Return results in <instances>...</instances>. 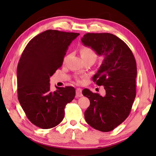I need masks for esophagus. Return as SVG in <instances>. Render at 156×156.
I'll return each instance as SVG.
<instances>
[{
  "instance_id": "obj_1",
  "label": "esophagus",
  "mask_w": 156,
  "mask_h": 156,
  "mask_svg": "<svg viewBox=\"0 0 156 156\" xmlns=\"http://www.w3.org/2000/svg\"><path fill=\"white\" fill-rule=\"evenodd\" d=\"M83 96L82 94V90L80 88H77L76 89V97H81Z\"/></svg>"
}]
</instances>
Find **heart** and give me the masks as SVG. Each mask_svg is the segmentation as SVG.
<instances>
[{
  "label": "heart",
  "instance_id": "obj_1",
  "mask_svg": "<svg viewBox=\"0 0 156 156\" xmlns=\"http://www.w3.org/2000/svg\"><path fill=\"white\" fill-rule=\"evenodd\" d=\"M80 53L82 58L90 57V56H96V54L94 51L91 49L88 48V47H83V48L80 50ZM77 82L80 83L81 81L77 80Z\"/></svg>",
  "mask_w": 156,
  "mask_h": 156
}]
</instances>
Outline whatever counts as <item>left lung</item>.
I'll use <instances>...</instances> for the list:
<instances>
[{"instance_id":"left-lung-1","label":"left lung","mask_w":156,"mask_h":156,"mask_svg":"<svg viewBox=\"0 0 156 156\" xmlns=\"http://www.w3.org/2000/svg\"><path fill=\"white\" fill-rule=\"evenodd\" d=\"M82 43L103 56L98 72L93 76L97 85L103 86L105 95L88 89L83 90L90 104L84 112L87 123L103 132L114 129L129 116L136 96V64L129 47L110 33H87Z\"/></svg>"}]
</instances>
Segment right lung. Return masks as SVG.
<instances>
[{
    "mask_svg": "<svg viewBox=\"0 0 156 156\" xmlns=\"http://www.w3.org/2000/svg\"><path fill=\"white\" fill-rule=\"evenodd\" d=\"M79 33L48 30L36 36L23 51L17 69V95L33 124L50 129L64 117V108L75 96L72 87L50 91V77L62 66L68 46Z\"/></svg>",
    "mask_w": 156,
    "mask_h": 156,
    "instance_id": "obj_1",
    "label": "right lung"
}]
</instances>
